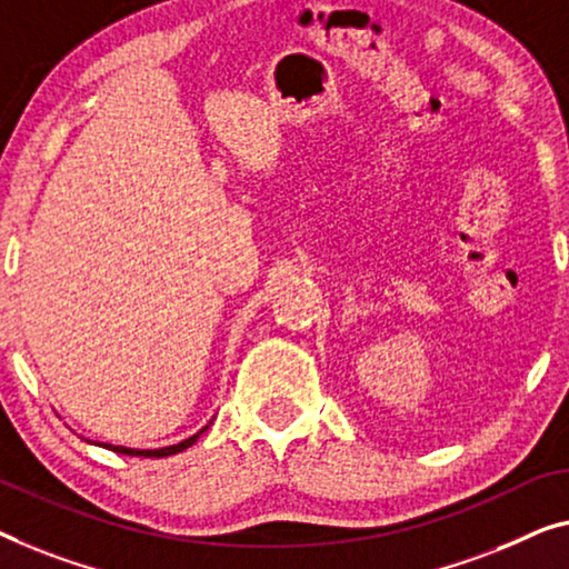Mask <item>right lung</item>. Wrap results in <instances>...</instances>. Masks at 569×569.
Instances as JSON below:
<instances>
[{
	"label": "right lung",
	"mask_w": 569,
	"mask_h": 569,
	"mask_svg": "<svg viewBox=\"0 0 569 569\" xmlns=\"http://www.w3.org/2000/svg\"><path fill=\"white\" fill-rule=\"evenodd\" d=\"M211 423V421H209ZM209 423L203 429H199L197 435H191L189 439H183V442L171 445V447H158V449H134V447H122V445H109V442H91V439H83V442L89 445H97V447H104V449H112L117 455H130V457H168V455H178L183 452V449H189L197 439L203 435V431L209 429Z\"/></svg>",
	"instance_id": "add662e5"
}]
</instances>
